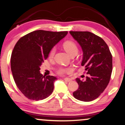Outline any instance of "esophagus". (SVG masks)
I'll list each match as a JSON object with an SVG mask.
<instances>
[{"label": "esophagus", "instance_id": "1", "mask_svg": "<svg viewBox=\"0 0 125 125\" xmlns=\"http://www.w3.org/2000/svg\"><path fill=\"white\" fill-rule=\"evenodd\" d=\"M64 80L66 81V82H70V81H71V79H69V78L66 77V78H64Z\"/></svg>", "mask_w": 125, "mask_h": 125}]
</instances>
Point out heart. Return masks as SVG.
<instances>
[{
	"instance_id": "obj_1",
	"label": "heart",
	"mask_w": 125,
	"mask_h": 125,
	"mask_svg": "<svg viewBox=\"0 0 125 125\" xmlns=\"http://www.w3.org/2000/svg\"><path fill=\"white\" fill-rule=\"evenodd\" d=\"M63 46L64 50L67 52L70 56L73 55H76L78 53L79 49L77 45L74 42L70 41H67L64 42L63 43ZM55 52H56V48L55 47L52 48L49 52V56L51 58L53 57L55 55ZM72 71V69L70 67H60L57 70V73L59 75H64L65 74H68L70 73Z\"/></svg>"
}]
</instances>
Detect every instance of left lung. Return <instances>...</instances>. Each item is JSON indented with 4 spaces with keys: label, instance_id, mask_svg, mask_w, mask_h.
<instances>
[{
    "label": "left lung",
    "instance_id": "left-lung-1",
    "mask_svg": "<svg viewBox=\"0 0 125 125\" xmlns=\"http://www.w3.org/2000/svg\"><path fill=\"white\" fill-rule=\"evenodd\" d=\"M82 48V66L88 76L85 81L77 78L79 88L73 93L75 98L89 102L97 98L109 83L112 71V56L105 42L88 31H70Z\"/></svg>",
    "mask_w": 125,
    "mask_h": 125
}]
</instances>
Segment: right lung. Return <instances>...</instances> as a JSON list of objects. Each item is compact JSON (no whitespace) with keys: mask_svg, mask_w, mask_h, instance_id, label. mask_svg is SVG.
Segmentation results:
<instances>
[{"mask_svg":"<svg viewBox=\"0 0 125 125\" xmlns=\"http://www.w3.org/2000/svg\"><path fill=\"white\" fill-rule=\"evenodd\" d=\"M67 32L37 30L22 37L15 45L10 59L11 70L16 85L27 98L42 100L53 92L56 77L43 76L40 66L51 49Z\"/></svg>","mask_w":125,"mask_h":125,"instance_id":"obj_1","label":"right lung"}]
</instances>
